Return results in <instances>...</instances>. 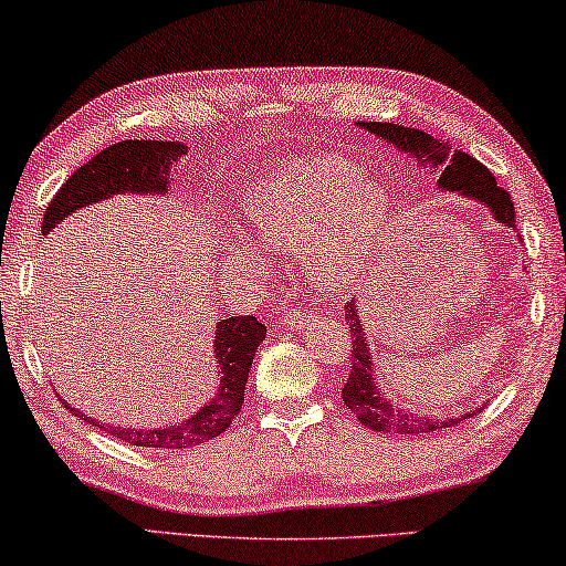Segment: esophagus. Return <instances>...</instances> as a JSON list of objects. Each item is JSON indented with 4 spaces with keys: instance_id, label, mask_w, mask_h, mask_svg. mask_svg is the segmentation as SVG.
<instances>
[{
    "instance_id": "34e87169",
    "label": "esophagus",
    "mask_w": 566,
    "mask_h": 566,
    "mask_svg": "<svg viewBox=\"0 0 566 566\" xmlns=\"http://www.w3.org/2000/svg\"><path fill=\"white\" fill-rule=\"evenodd\" d=\"M315 315H319L317 310H310V307H305V305H300V307H294V312H292V317L286 315L284 319L286 323H305V319H310V317H315Z\"/></svg>"
}]
</instances>
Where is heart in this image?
I'll return each mask as SVG.
<instances>
[{
  "label": "heart",
  "mask_w": 566,
  "mask_h": 566,
  "mask_svg": "<svg viewBox=\"0 0 566 566\" xmlns=\"http://www.w3.org/2000/svg\"><path fill=\"white\" fill-rule=\"evenodd\" d=\"M386 221V198L340 157L286 165L259 180L243 200V233L274 251L307 240V272L323 286L345 282Z\"/></svg>",
  "instance_id": "heart-1"
}]
</instances>
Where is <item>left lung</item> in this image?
Masks as SVG:
<instances>
[{
    "mask_svg": "<svg viewBox=\"0 0 566 566\" xmlns=\"http://www.w3.org/2000/svg\"><path fill=\"white\" fill-rule=\"evenodd\" d=\"M364 129H368L376 137L391 142L394 147L409 155H417V159L432 163L434 167H442L440 185L444 190L462 192L472 200H480L483 206L493 210V216L501 223L516 229V218H513V200L509 190H503L495 182L493 172L485 165H480L475 157L465 155V151L444 147L442 142L429 137V134L419 129H409V126L399 124H378V122H360ZM345 323L350 325V374L348 381L343 386V403L348 407L360 424H366L374 432H391V434H427L440 432V429L460 424L465 417L454 419H429V417H415L399 407H391L378 391L374 368H370V353L368 343L364 340V327L356 315V307L345 305Z\"/></svg>",
    "mask_w": 566,
    "mask_h": 566,
    "instance_id": "obj_1",
    "label": "left lung"
}]
</instances>
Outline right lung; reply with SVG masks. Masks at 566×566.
Returning a JSON list of instances; mask_svg holds the SVG:
<instances>
[{
  "label": "right lung",
  "instance_id": "obj_1",
  "mask_svg": "<svg viewBox=\"0 0 566 566\" xmlns=\"http://www.w3.org/2000/svg\"><path fill=\"white\" fill-rule=\"evenodd\" d=\"M185 155L180 142H142L126 139L101 149L96 157L83 163L67 180L61 185L53 200L48 202L45 218H42V233L53 231L57 223L65 221L73 210L91 202L112 198L116 192H165L167 175L175 157ZM266 327L254 315H239L218 323L216 331V358L221 364V386H218L216 399L196 411L190 419L177 421L172 427L163 429H129V427H104L96 419L91 424L104 429L106 434L119 437V440L137 447H155V450H185L196 447L213 437L223 434L231 421L243 407V389L254 360V350L264 340ZM67 407V401H63ZM73 411V407H67Z\"/></svg>",
  "mask_w": 566,
  "mask_h": 566
}]
</instances>
